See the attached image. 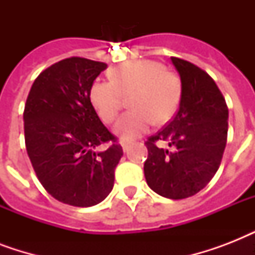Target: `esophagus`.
<instances>
[{
  "instance_id": "esophagus-1",
  "label": "esophagus",
  "mask_w": 255,
  "mask_h": 255,
  "mask_svg": "<svg viewBox=\"0 0 255 255\" xmlns=\"http://www.w3.org/2000/svg\"><path fill=\"white\" fill-rule=\"evenodd\" d=\"M122 148H123V151L124 152H128V149H129V145H131V143H129V141H126V140H123V141H122Z\"/></svg>"
}]
</instances>
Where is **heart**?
Instances as JSON below:
<instances>
[{
    "label": "heart",
    "instance_id": "1",
    "mask_svg": "<svg viewBox=\"0 0 255 255\" xmlns=\"http://www.w3.org/2000/svg\"><path fill=\"white\" fill-rule=\"evenodd\" d=\"M111 81H95L90 87V102L102 122L111 123L119 114L123 96L131 95L129 107L115 124L114 132L132 140L147 132L152 123H167L177 111L181 81L163 63L139 59L118 66L110 73Z\"/></svg>",
    "mask_w": 255,
    "mask_h": 255
}]
</instances>
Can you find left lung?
<instances>
[{
  "label": "left lung",
  "mask_w": 255,
  "mask_h": 255,
  "mask_svg": "<svg viewBox=\"0 0 255 255\" xmlns=\"http://www.w3.org/2000/svg\"><path fill=\"white\" fill-rule=\"evenodd\" d=\"M181 81L173 120L145 141L144 176L160 196L181 200L198 193L221 164L228 137V106L216 82L193 63L172 57ZM157 141L168 144L159 147Z\"/></svg>",
  "instance_id": "1"
}]
</instances>
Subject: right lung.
<instances>
[{
  "label": "right lung",
  "instance_id": "obj_1",
  "mask_svg": "<svg viewBox=\"0 0 255 255\" xmlns=\"http://www.w3.org/2000/svg\"><path fill=\"white\" fill-rule=\"evenodd\" d=\"M106 69L86 58L59 61L38 75L26 100V151L43 188L63 204L96 205L114 188L123 149L90 102V87ZM107 141L114 144L99 151Z\"/></svg>",
  "mask_w": 255,
  "mask_h": 255
}]
</instances>
